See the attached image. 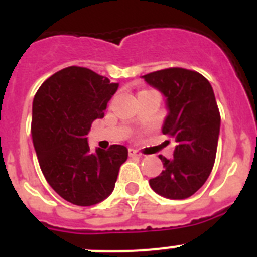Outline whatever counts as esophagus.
Returning <instances> with one entry per match:
<instances>
[{"instance_id": "34e87169", "label": "esophagus", "mask_w": 257, "mask_h": 257, "mask_svg": "<svg viewBox=\"0 0 257 257\" xmlns=\"http://www.w3.org/2000/svg\"><path fill=\"white\" fill-rule=\"evenodd\" d=\"M128 156H130V157H142L143 154L139 153L138 151H135V149L130 148V149H128Z\"/></svg>"}]
</instances>
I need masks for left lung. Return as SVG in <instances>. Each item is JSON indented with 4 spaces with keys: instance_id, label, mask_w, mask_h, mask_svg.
Masks as SVG:
<instances>
[{
    "instance_id": "obj_1",
    "label": "left lung",
    "mask_w": 257,
    "mask_h": 257,
    "mask_svg": "<svg viewBox=\"0 0 257 257\" xmlns=\"http://www.w3.org/2000/svg\"><path fill=\"white\" fill-rule=\"evenodd\" d=\"M142 78L165 96L162 133L176 142L172 158L160 156L163 170L149 185L165 198H189L206 183L216 158L221 121L212 86L198 72L184 68L157 70Z\"/></svg>"
}]
</instances>
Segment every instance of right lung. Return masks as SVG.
I'll return each mask as SVG.
<instances>
[{"mask_svg": "<svg viewBox=\"0 0 257 257\" xmlns=\"http://www.w3.org/2000/svg\"><path fill=\"white\" fill-rule=\"evenodd\" d=\"M91 69L68 67L47 78L32 105V139L38 163L50 187L77 206L100 203L112 194L128 151L112 145L90 151L91 123L104 117L118 90Z\"/></svg>", "mask_w": 257, "mask_h": 257, "instance_id": "obj_1", "label": "right lung"}]
</instances>
